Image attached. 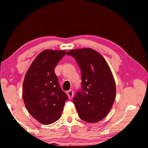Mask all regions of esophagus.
Wrapping results in <instances>:
<instances>
[{
  "mask_svg": "<svg viewBox=\"0 0 148 148\" xmlns=\"http://www.w3.org/2000/svg\"><path fill=\"white\" fill-rule=\"evenodd\" d=\"M74 93V91H73V90H72V89H70L69 91H67V95H68L69 99H71L72 97H73Z\"/></svg>",
  "mask_w": 148,
  "mask_h": 148,
  "instance_id": "1",
  "label": "esophagus"
}]
</instances>
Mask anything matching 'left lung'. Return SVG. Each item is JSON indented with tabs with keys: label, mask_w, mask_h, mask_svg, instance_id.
<instances>
[{
	"label": "left lung",
	"mask_w": 148,
	"mask_h": 148,
	"mask_svg": "<svg viewBox=\"0 0 148 148\" xmlns=\"http://www.w3.org/2000/svg\"><path fill=\"white\" fill-rule=\"evenodd\" d=\"M76 59L81 70L82 89L73 99L79 118L96 123L106 117L113 106L116 88L108 64L91 48L72 49L66 53Z\"/></svg>",
	"instance_id": "8db88e82"
}]
</instances>
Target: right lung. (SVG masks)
Here are the masks:
<instances>
[{"label": "right lung", "mask_w": 148, "mask_h": 148, "mask_svg": "<svg viewBox=\"0 0 148 148\" xmlns=\"http://www.w3.org/2000/svg\"><path fill=\"white\" fill-rule=\"evenodd\" d=\"M64 50L46 49L32 62L25 76L23 99L29 114L42 124L57 121L68 96L61 89L55 67L66 54Z\"/></svg>", "instance_id": "add662e5"}]
</instances>
